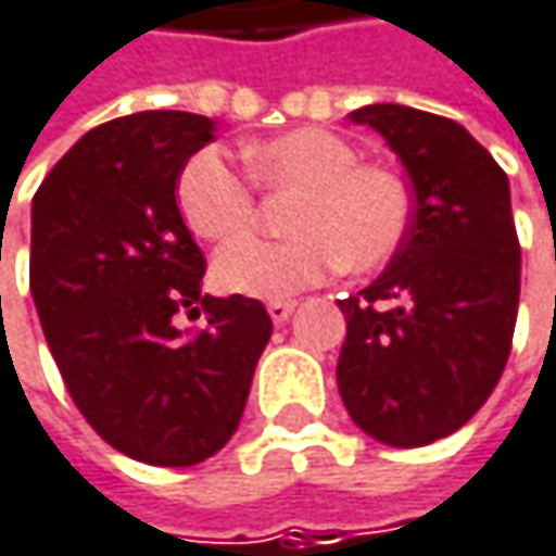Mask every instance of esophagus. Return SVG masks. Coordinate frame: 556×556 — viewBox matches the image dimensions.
I'll return each mask as SVG.
<instances>
[{"label":"esophagus","instance_id":"obj_1","mask_svg":"<svg viewBox=\"0 0 556 556\" xmlns=\"http://www.w3.org/2000/svg\"><path fill=\"white\" fill-rule=\"evenodd\" d=\"M267 311H270L274 324H286V320L292 317V311H295V302H270Z\"/></svg>","mask_w":556,"mask_h":556}]
</instances>
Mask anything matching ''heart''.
I'll return each mask as SVG.
<instances>
[{
    "mask_svg": "<svg viewBox=\"0 0 556 556\" xmlns=\"http://www.w3.org/2000/svg\"><path fill=\"white\" fill-rule=\"evenodd\" d=\"M251 178L295 194L286 211L289 239H251L219 251L213 282L248 299H289L337 274L383 267L408 232L412 198L403 176L383 163L358 160L343 135L292 128L245 150ZM176 201L188 229L226 245L248 236L257 219V188L219 148L188 156L176 179Z\"/></svg>",
    "mask_w": 556,
    "mask_h": 556,
    "instance_id": "1",
    "label": "heart"
}]
</instances>
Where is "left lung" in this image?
Wrapping results in <instances>:
<instances>
[{
  "label": "left lung",
  "instance_id": "1",
  "mask_svg": "<svg viewBox=\"0 0 556 556\" xmlns=\"http://www.w3.org/2000/svg\"><path fill=\"white\" fill-rule=\"evenodd\" d=\"M352 122L396 150L415 207L390 267L340 302L337 383L365 434L425 446L488 403L509 358L522 264L509 181L453 118L375 103Z\"/></svg>",
  "mask_w": 556,
  "mask_h": 556
}]
</instances>
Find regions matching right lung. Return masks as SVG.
Instances as JSON below:
<instances>
[{"label": "right lung", "instance_id": "obj_1", "mask_svg": "<svg viewBox=\"0 0 556 556\" xmlns=\"http://www.w3.org/2000/svg\"><path fill=\"white\" fill-rule=\"evenodd\" d=\"M213 141L204 115L150 110L87 131L34 194L30 292L52 358L87 425L148 466H194L245 412L274 333L257 299L201 295L176 179ZM208 311L198 338L175 314Z\"/></svg>", "mask_w": 556, "mask_h": 556}]
</instances>
